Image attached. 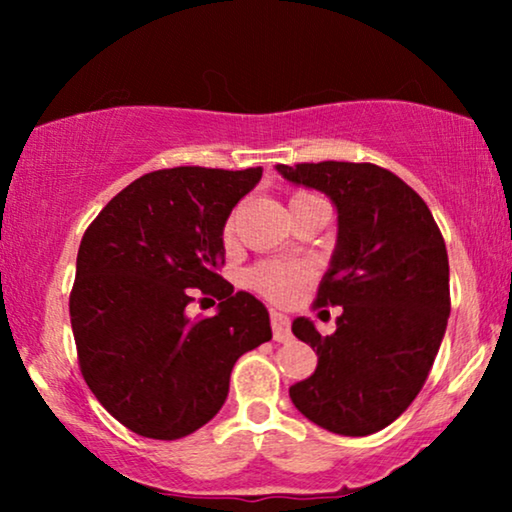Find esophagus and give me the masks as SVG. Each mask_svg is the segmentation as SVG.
I'll use <instances>...</instances> for the list:
<instances>
[{
  "mask_svg": "<svg viewBox=\"0 0 512 512\" xmlns=\"http://www.w3.org/2000/svg\"><path fill=\"white\" fill-rule=\"evenodd\" d=\"M270 324H272V335H275L277 342H289L291 340V324H289V317H286V314L272 310L270 312Z\"/></svg>",
  "mask_w": 512,
  "mask_h": 512,
  "instance_id": "esophagus-1",
  "label": "esophagus"
}]
</instances>
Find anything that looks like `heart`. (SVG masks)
I'll use <instances>...</instances> for the list:
<instances>
[{"label":"heart","mask_w":512,"mask_h":512,"mask_svg":"<svg viewBox=\"0 0 512 512\" xmlns=\"http://www.w3.org/2000/svg\"><path fill=\"white\" fill-rule=\"evenodd\" d=\"M300 198H310V195L296 193L291 202ZM233 228L235 216H230L226 223V235L233 233ZM247 282L251 289L261 293V296L275 300V303H289V300L298 293L300 286L307 282V270L298 263H261L249 272Z\"/></svg>","instance_id":"obj_1"}]
</instances>
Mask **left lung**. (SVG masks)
I'll return each instance as SVG.
<instances>
[{
    "label": "left lung",
    "instance_id": "obj_1",
    "mask_svg": "<svg viewBox=\"0 0 512 512\" xmlns=\"http://www.w3.org/2000/svg\"><path fill=\"white\" fill-rule=\"evenodd\" d=\"M296 186L328 195L338 240L317 305H340L335 333L307 317L291 331L317 349V370L289 389L321 429L370 436L405 412L424 387L450 317V263L426 202L373 163L277 165Z\"/></svg>",
    "mask_w": 512,
    "mask_h": 512
}]
</instances>
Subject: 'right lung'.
<instances>
[{"mask_svg":"<svg viewBox=\"0 0 512 512\" xmlns=\"http://www.w3.org/2000/svg\"><path fill=\"white\" fill-rule=\"evenodd\" d=\"M261 167H172L125 186L97 214L76 256L69 317L83 380L111 417L144 438L205 426L244 352L272 338L270 314L216 275L223 228ZM222 300L214 318L185 314L190 289Z\"/></svg>","mask_w":512,"mask_h":512,"instance_id":"right-lung-1","label":"right lung"}]
</instances>
